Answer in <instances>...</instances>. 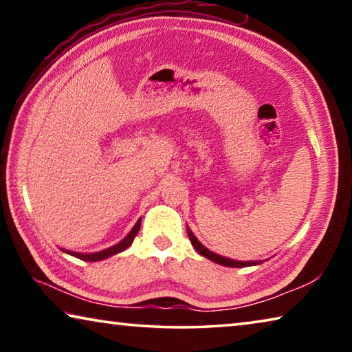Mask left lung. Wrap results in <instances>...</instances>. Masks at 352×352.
Returning a JSON list of instances; mask_svg holds the SVG:
<instances>
[{"label": "left lung", "mask_w": 352, "mask_h": 352, "mask_svg": "<svg viewBox=\"0 0 352 352\" xmlns=\"http://www.w3.org/2000/svg\"><path fill=\"white\" fill-rule=\"evenodd\" d=\"M188 230V237L190 243H192L194 248L197 250V252L205 256L206 259H210L212 262H216V264H220V265H225V267H237V269H241V267H252V265H259L262 261H234V259H230V258H225V256H220L217 253L211 252V250H208L205 245H201V242L197 239V237L194 236L192 231H190L189 226H186Z\"/></svg>", "instance_id": "obj_1"}]
</instances>
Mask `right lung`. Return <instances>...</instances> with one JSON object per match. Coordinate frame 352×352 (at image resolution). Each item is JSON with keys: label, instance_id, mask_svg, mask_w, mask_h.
Instances as JSON below:
<instances>
[{"label": "right lung", "instance_id": "add662e5", "mask_svg": "<svg viewBox=\"0 0 352 352\" xmlns=\"http://www.w3.org/2000/svg\"><path fill=\"white\" fill-rule=\"evenodd\" d=\"M140 226H141V219L135 223L133 228L130 230V233L126 237H124L121 242H118L116 245H113V247H109V248H105V250H100V252H96V253H77V252H69V250H65V248H62V252L63 253H68L71 256H74V258H77V259L87 261V262L104 261L107 258H111V256H115L118 253L124 252V250H127L130 245H132L133 239H135L136 234H138V231H140Z\"/></svg>", "mask_w": 352, "mask_h": 352}]
</instances>
